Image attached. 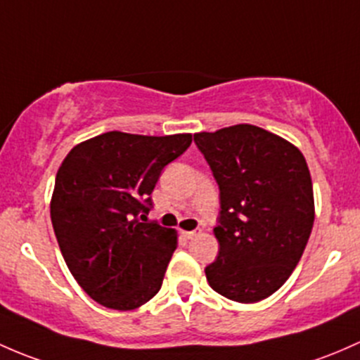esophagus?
<instances>
[{
	"label": "esophagus",
	"instance_id": "esophagus-1",
	"mask_svg": "<svg viewBox=\"0 0 360 360\" xmlns=\"http://www.w3.org/2000/svg\"><path fill=\"white\" fill-rule=\"evenodd\" d=\"M198 234H201V231H199V229H195V231H181V236H184L185 239H194Z\"/></svg>",
	"mask_w": 360,
	"mask_h": 360
}]
</instances>
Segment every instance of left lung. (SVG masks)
I'll list each match as a JSON object with an SVG mask.
<instances>
[{"instance_id":"left-lung-1","label":"left lung","mask_w":360,"mask_h":360,"mask_svg":"<svg viewBox=\"0 0 360 360\" xmlns=\"http://www.w3.org/2000/svg\"><path fill=\"white\" fill-rule=\"evenodd\" d=\"M220 188L214 291L239 303L269 298L302 258L314 225L309 166L292 143L253 124L195 133Z\"/></svg>"}]
</instances>
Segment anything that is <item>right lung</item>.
Wrapping results in <instances>:
<instances>
[{
    "instance_id": "right-lung-1",
    "label": "right lung",
    "mask_w": 360,
    "mask_h": 360,
    "mask_svg": "<svg viewBox=\"0 0 360 360\" xmlns=\"http://www.w3.org/2000/svg\"><path fill=\"white\" fill-rule=\"evenodd\" d=\"M191 133L107 131L62 161L50 214L62 257L90 298L133 310L161 290L176 232L147 221L162 168L188 149Z\"/></svg>"
}]
</instances>
